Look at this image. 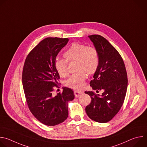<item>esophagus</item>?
<instances>
[{
  "mask_svg": "<svg viewBox=\"0 0 147 147\" xmlns=\"http://www.w3.org/2000/svg\"><path fill=\"white\" fill-rule=\"evenodd\" d=\"M74 93L75 96H76V98H78V97H79L81 95H82L83 92H82V91H77V90H76V91H74Z\"/></svg>",
  "mask_w": 147,
  "mask_h": 147,
  "instance_id": "34e87169",
  "label": "esophagus"
}]
</instances>
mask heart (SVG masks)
<instances>
[{
	"instance_id": "obj_1",
	"label": "heart",
	"mask_w": 147,
	"mask_h": 147,
	"mask_svg": "<svg viewBox=\"0 0 147 147\" xmlns=\"http://www.w3.org/2000/svg\"><path fill=\"white\" fill-rule=\"evenodd\" d=\"M64 57L67 60L57 58L55 61V69L61 77H65L68 74L67 61H76L78 73L71 75L66 81L65 85L70 88L79 90L83 87L87 78L94 74L97 70L99 65V56L96 49L92 47L74 42L66 51Z\"/></svg>"
}]
</instances>
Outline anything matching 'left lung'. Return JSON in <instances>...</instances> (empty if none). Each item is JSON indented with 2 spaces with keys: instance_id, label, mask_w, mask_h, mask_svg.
Here are the masks:
<instances>
[{
  "instance_id": "left-lung-1",
  "label": "left lung",
  "mask_w": 147,
  "mask_h": 147,
  "mask_svg": "<svg viewBox=\"0 0 147 147\" xmlns=\"http://www.w3.org/2000/svg\"><path fill=\"white\" fill-rule=\"evenodd\" d=\"M99 56V65L90 82L92 90L102 95L85 91L91 98L86 108L88 117L98 123H107L119 112L127 88V76L123 59L109 42L99 35H89Z\"/></svg>"
}]
</instances>
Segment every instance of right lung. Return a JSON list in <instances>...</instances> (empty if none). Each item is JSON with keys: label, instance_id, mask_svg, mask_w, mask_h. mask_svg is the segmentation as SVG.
<instances>
[{"label": "right lung", "instance_id": "right-lung-1", "mask_svg": "<svg viewBox=\"0 0 147 147\" xmlns=\"http://www.w3.org/2000/svg\"><path fill=\"white\" fill-rule=\"evenodd\" d=\"M69 42L68 38H47L28 55L23 67L22 82L28 107L35 117L49 126L68 117V102L74 98L73 90L64 87L54 96L60 76L55 67L56 57Z\"/></svg>", "mask_w": 147, "mask_h": 147}]
</instances>
